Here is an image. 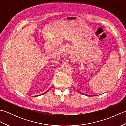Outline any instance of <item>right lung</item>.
<instances>
[{
  "instance_id": "1",
  "label": "right lung",
  "mask_w": 126,
  "mask_h": 126,
  "mask_svg": "<svg viewBox=\"0 0 126 126\" xmlns=\"http://www.w3.org/2000/svg\"><path fill=\"white\" fill-rule=\"evenodd\" d=\"M48 90H47V91H48ZM47 92H45V93H47Z\"/></svg>"
}]
</instances>
